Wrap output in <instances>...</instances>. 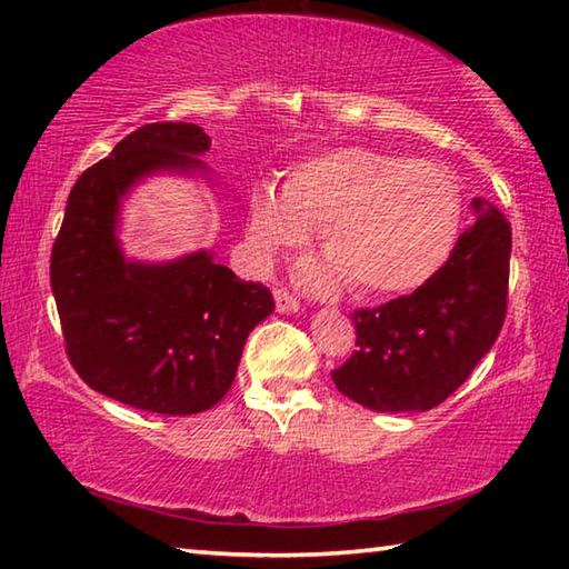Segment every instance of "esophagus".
<instances>
[{
  "label": "esophagus",
  "mask_w": 569,
  "mask_h": 569,
  "mask_svg": "<svg viewBox=\"0 0 569 569\" xmlns=\"http://www.w3.org/2000/svg\"><path fill=\"white\" fill-rule=\"evenodd\" d=\"M273 298H276V311L278 313H298V311H301V303H298L291 293L283 291V288H278Z\"/></svg>",
  "instance_id": "1"
}]
</instances>
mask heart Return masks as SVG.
<instances>
[{
    "label": "heart",
    "instance_id": "obj_1",
    "mask_svg": "<svg viewBox=\"0 0 569 569\" xmlns=\"http://www.w3.org/2000/svg\"><path fill=\"white\" fill-rule=\"evenodd\" d=\"M459 226L461 196L447 168L353 146L298 162L278 196L253 190L248 236L268 261L316 228L326 256L313 266L319 286L346 281L361 298H389L445 268Z\"/></svg>",
    "mask_w": 569,
    "mask_h": 569
}]
</instances>
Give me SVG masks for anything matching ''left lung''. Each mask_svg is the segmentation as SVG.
Here are the masks:
<instances>
[{"label": "left lung", "instance_id": "left-lung-1", "mask_svg": "<svg viewBox=\"0 0 569 569\" xmlns=\"http://www.w3.org/2000/svg\"><path fill=\"white\" fill-rule=\"evenodd\" d=\"M445 268L411 296L353 313L359 349L331 373L343 397L373 411H429L475 371L507 313L512 230L485 198Z\"/></svg>", "mask_w": 569, "mask_h": 569}]
</instances>
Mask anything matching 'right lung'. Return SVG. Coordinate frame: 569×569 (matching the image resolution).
Here are the masks:
<instances>
[{
	"instance_id": "obj_1",
	"label": "right lung",
	"mask_w": 569,
	"mask_h": 569,
	"mask_svg": "<svg viewBox=\"0 0 569 569\" xmlns=\"http://www.w3.org/2000/svg\"><path fill=\"white\" fill-rule=\"evenodd\" d=\"M192 122H152L94 162L67 198L50 281L67 356L82 381L128 407L188 417L226 397L248 333L273 313L263 283H246L210 250L172 261L128 258L122 200L150 176L213 182Z\"/></svg>"
}]
</instances>
